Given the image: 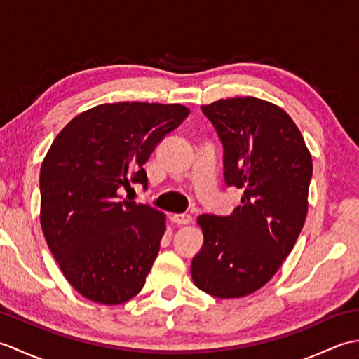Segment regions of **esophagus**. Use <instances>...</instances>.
Here are the masks:
<instances>
[{"mask_svg":"<svg viewBox=\"0 0 359 359\" xmlns=\"http://www.w3.org/2000/svg\"><path fill=\"white\" fill-rule=\"evenodd\" d=\"M171 220L175 225H187L191 222V216L189 215H172Z\"/></svg>","mask_w":359,"mask_h":359,"instance_id":"esophagus-1","label":"esophagus"}]
</instances>
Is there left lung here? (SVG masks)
I'll return each instance as SVG.
<instances>
[{
    "instance_id": "obj_1",
    "label": "left lung",
    "mask_w": 359,
    "mask_h": 359,
    "mask_svg": "<svg viewBox=\"0 0 359 359\" xmlns=\"http://www.w3.org/2000/svg\"><path fill=\"white\" fill-rule=\"evenodd\" d=\"M224 148L226 187L241 188L231 215H202L193 257L197 288L231 299L256 292L293 250L307 216L313 172L302 134L285 111L255 97L202 106Z\"/></svg>"
}]
</instances>
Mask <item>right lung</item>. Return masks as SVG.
Instances as JSON below:
<instances>
[{"mask_svg":"<svg viewBox=\"0 0 359 359\" xmlns=\"http://www.w3.org/2000/svg\"><path fill=\"white\" fill-rule=\"evenodd\" d=\"M189 114L182 104H100L67 123L40 171L41 228L69 284L117 306L140 292L160 250L165 216L118 189L148 187L151 152Z\"/></svg>","mask_w":359,"mask_h":359,"instance_id":"right-lung-1","label":"right lung"}]
</instances>
